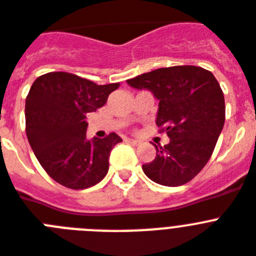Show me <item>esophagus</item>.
<instances>
[{
  "mask_svg": "<svg viewBox=\"0 0 256 256\" xmlns=\"http://www.w3.org/2000/svg\"><path fill=\"white\" fill-rule=\"evenodd\" d=\"M128 143H132V144H134V146H138L139 143H140V142L136 140V139H128Z\"/></svg>",
  "mask_w": 256,
  "mask_h": 256,
  "instance_id": "esophagus-1",
  "label": "esophagus"
}]
</instances>
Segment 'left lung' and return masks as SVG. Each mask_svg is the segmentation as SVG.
<instances>
[{
    "instance_id": "obj_1",
    "label": "left lung",
    "mask_w": 256,
    "mask_h": 256,
    "mask_svg": "<svg viewBox=\"0 0 256 256\" xmlns=\"http://www.w3.org/2000/svg\"><path fill=\"white\" fill-rule=\"evenodd\" d=\"M128 86L150 90L158 100L156 124L168 134L156 158L142 166L150 180L162 186L188 184L204 168L225 122L224 94L211 72L199 66L156 68Z\"/></svg>"
}]
</instances>
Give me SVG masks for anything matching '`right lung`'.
Wrapping results in <instances>:
<instances>
[{
    "label": "right lung",
    "instance_id": "1",
    "mask_svg": "<svg viewBox=\"0 0 256 256\" xmlns=\"http://www.w3.org/2000/svg\"><path fill=\"white\" fill-rule=\"evenodd\" d=\"M120 83L98 86L78 75L53 72L38 76L26 98V134L44 170L72 188H91L106 176L112 148L122 139L86 138L87 113L96 112Z\"/></svg>",
    "mask_w": 256,
    "mask_h": 256
}]
</instances>
